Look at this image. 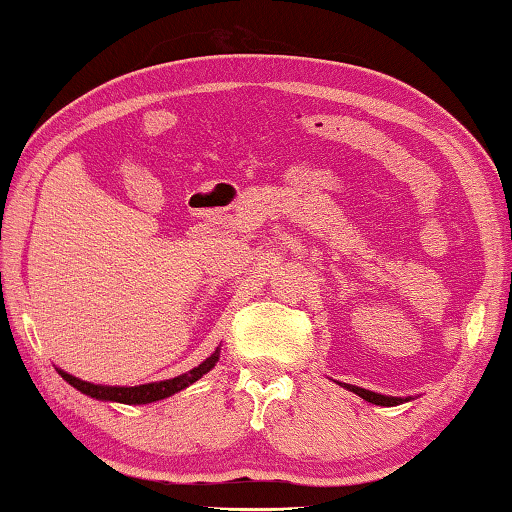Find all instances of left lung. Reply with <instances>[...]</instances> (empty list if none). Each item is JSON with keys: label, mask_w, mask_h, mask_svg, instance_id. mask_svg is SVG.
<instances>
[{"label": "left lung", "mask_w": 512, "mask_h": 512, "mask_svg": "<svg viewBox=\"0 0 512 512\" xmlns=\"http://www.w3.org/2000/svg\"><path fill=\"white\" fill-rule=\"evenodd\" d=\"M349 392L358 394L360 398H365L367 403H374V405H383V407H394V405H401L405 401H410V398H398V396H383V394H376V392H369V389H362L356 385H347V383H340Z\"/></svg>", "instance_id": "left-lung-1"}]
</instances>
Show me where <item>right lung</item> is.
Wrapping results in <instances>:
<instances>
[{"label":"right lung","mask_w":512,"mask_h":512,"mask_svg":"<svg viewBox=\"0 0 512 512\" xmlns=\"http://www.w3.org/2000/svg\"><path fill=\"white\" fill-rule=\"evenodd\" d=\"M219 360V347L217 351L212 353L210 358H206L201 362L199 367H194L190 371H185V374L170 378V380H159V383H147V385H136V387H109V385H94V383H87V380H80L76 376L67 374V371H60V376L67 380L71 387H76L78 392L87 394L91 398H98V401H114V403H125V405H145V403H154V401H161V398L172 396L176 392H181V389L190 387L192 383H197V380L208 374V371L217 365Z\"/></svg>","instance_id":"obj_1"}]
</instances>
